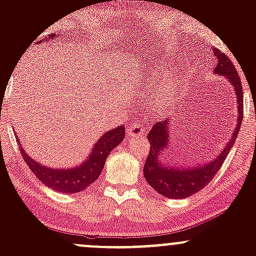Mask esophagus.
<instances>
[{
  "label": "esophagus",
  "instance_id": "34e87169",
  "mask_svg": "<svg viewBox=\"0 0 256 256\" xmlns=\"http://www.w3.org/2000/svg\"><path fill=\"white\" fill-rule=\"evenodd\" d=\"M128 136H140V134H146V130L143 126H140L137 122H134V124H130L126 128Z\"/></svg>",
  "mask_w": 256,
  "mask_h": 256
}]
</instances>
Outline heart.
<instances>
[{
  "label": "heart",
  "mask_w": 256,
  "mask_h": 256,
  "mask_svg": "<svg viewBox=\"0 0 256 256\" xmlns=\"http://www.w3.org/2000/svg\"><path fill=\"white\" fill-rule=\"evenodd\" d=\"M170 95H171V92H170V91H167V92H164V94H161V95L158 96V98H156V107H158V110H161V108H165L166 106L168 104Z\"/></svg>",
  "instance_id": "heart-1"
}]
</instances>
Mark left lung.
Returning <instances> with one entry per match:
<instances>
[{
	"instance_id": "1",
	"label": "left lung",
	"mask_w": 256,
	"mask_h": 256,
	"mask_svg": "<svg viewBox=\"0 0 256 256\" xmlns=\"http://www.w3.org/2000/svg\"><path fill=\"white\" fill-rule=\"evenodd\" d=\"M214 56H216L214 74L224 76L228 78L236 94L237 101V122L234 134L228 142L226 143L219 155L210 162H204L198 166L177 167L171 166L167 160H161V155L170 152V131H171V119L165 118L162 122H156L148 134L150 142V152L146 158L143 174L149 185L160 194L168 198H185L194 195L210 183L222 167V162L230 152L232 146L236 142L237 134L243 120V94L240 78L234 68V64L228 60L225 54L220 52L216 48H213Z\"/></svg>"
}]
</instances>
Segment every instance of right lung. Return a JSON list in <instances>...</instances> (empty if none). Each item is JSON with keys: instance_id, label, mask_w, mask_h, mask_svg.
Listing matches in <instances>:
<instances>
[{"instance_id": "right-lung-1", "label": "right lung", "mask_w": 256, "mask_h": 256, "mask_svg": "<svg viewBox=\"0 0 256 256\" xmlns=\"http://www.w3.org/2000/svg\"><path fill=\"white\" fill-rule=\"evenodd\" d=\"M49 38H54V34L49 36ZM43 42H46V40H43ZM124 137V126H119V128L107 131L96 140L86 160L83 161L79 166L71 167V168L58 170L54 167L43 166L42 164H38L36 160L28 156V152L22 149V146H20V152L38 180L42 182L48 188L64 194L80 192L100 177L107 156L116 146H119V143H122ZM16 140L20 142L18 137Z\"/></svg>"}]
</instances>
